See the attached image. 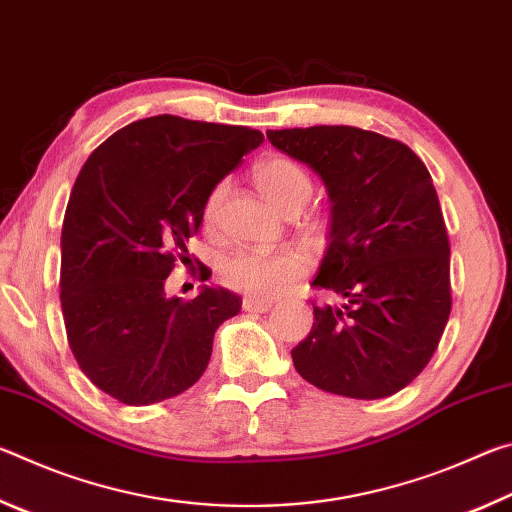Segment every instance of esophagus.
Here are the masks:
<instances>
[{"label":"esophagus","instance_id":"1","mask_svg":"<svg viewBox=\"0 0 512 512\" xmlns=\"http://www.w3.org/2000/svg\"><path fill=\"white\" fill-rule=\"evenodd\" d=\"M241 307H244L246 311H255V314H266V311L271 309V302L255 300V298H244V302H241Z\"/></svg>","mask_w":512,"mask_h":512}]
</instances>
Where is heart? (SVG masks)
<instances>
[{
  "label": "heart",
  "instance_id": "obj_1",
  "mask_svg": "<svg viewBox=\"0 0 512 512\" xmlns=\"http://www.w3.org/2000/svg\"><path fill=\"white\" fill-rule=\"evenodd\" d=\"M255 183L268 201L284 214H298L314 192L309 173L300 167L296 160L287 155H273L257 162ZM228 194V183L212 187L203 203V225L207 230L216 228L221 214V205ZM305 273V262L293 250H280V253H248L237 250L223 259L221 280L225 287L255 300H271L289 289L293 282L300 280Z\"/></svg>",
  "mask_w": 512,
  "mask_h": 512
}]
</instances>
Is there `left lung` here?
<instances>
[{"instance_id":"left-lung-1","label":"left lung","mask_w":512,"mask_h":512,"mask_svg":"<svg viewBox=\"0 0 512 512\" xmlns=\"http://www.w3.org/2000/svg\"><path fill=\"white\" fill-rule=\"evenodd\" d=\"M266 137L307 162L332 201L329 248L311 287L341 305H314L293 366L334 395H395L431 361L452 311L449 237L429 171L400 140L354 126Z\"/></svg>"}]
</instances>
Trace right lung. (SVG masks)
Instances as JSON below:
<instances>
[{
    "label": "right lung",
    "mask_w": 512,
    "mask_h": 512,
    "mask_svg": "<svg viewBox=\"0 0 512 512\" xmlns=\"http://www.w3.org/2000/svg\"><path fill=\"white\" fill-rule=\"evenodd\" d=\"M262 142L248 126L158 115L119 128L83 164L60 237V307L83 375L121 404L194 386L214 332L239 314L232 291L167 298L164 282L189 262L207 194Z\"/></svg>",
    "instance_id": "obj_1"
}]
</instances>
